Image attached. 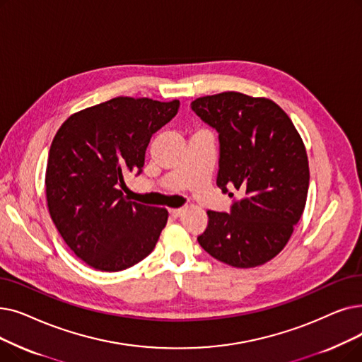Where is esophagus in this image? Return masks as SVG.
<instances>
[{"label":"esophagus","instance_id":"1","mask_svg":"<svg viewBox=\"0 0 362 362\" xmlns=\"http://www.w3.org/2000/svg\"><path fill=\"white\" fill-rule=\"evenodd\" d=\"M182 213H183V209H171L170 210V214L173 217H179V216H182Z\"/></svg>","mask_w":362,"mask_h":362}]
</instances>
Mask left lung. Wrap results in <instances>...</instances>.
<instances>
[{
	"label": "left lung",
	"mask_w": 362,
	"mask_h": 362,
	"mask_svg": "<svg viewBox=\"0 0 362 362\" xmlns=\"http://www.w3.org/2000/svg\"><path fill=\"white\" fill-rule=\"evenodd\" d=\"M192 111L218 133L216 185L235 198L229 213L209 210L199 245L233 268H255L288 243L305 210L309 164L302 137L269 99L237 91L199 98Z\"/></svg>",
	"instance_id": "obj_1"
}]
</instances>
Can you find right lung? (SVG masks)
<instances>
[{
    "label": "right lung",
    "mask_w": 362,
    "mask_h": 362,
    "mask_svg": "<svg viewBox=\"0 0 362 362\" xmlns=\"http://www.w3.org/2000/svg\"><path fill=\"white\" fill-rule=\"evenodd\" d=\"M180 102L115 98L71 115L57 130L45 171L53 222L94 269L117 272L144 260L164 229L165 209L129 201L124 176H139L146 148Z\"/></svg>",
    "instance_id": "1"
}]
</instances>
